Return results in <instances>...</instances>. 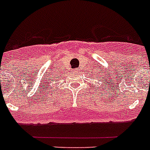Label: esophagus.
Instances as JSON below:
<instances>
[{
    "label": "esophagus",
    "mask_w": 150,
    "mask_h": 150,
    "mask_svg": "<svg viewBox=\"0 0 150 150\" xmlns=\"http://www.w3.org/2000/svg\"><path fill=\"white\" fill-rule=\"evenodd\" d=\"M79 71V70H75V71Z\"/></svg>",
    "instance_id": "esophagus-1"
}]
</instances>
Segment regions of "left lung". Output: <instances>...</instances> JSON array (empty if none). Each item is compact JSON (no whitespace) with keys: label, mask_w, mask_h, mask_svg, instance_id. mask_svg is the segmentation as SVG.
<instances>
[{"label":"left lung","mask_w":150,"mask_h":150,"mask_svg":"<svg viewBox=\"0 0 150 150\" xmlns=\"http://www.w3.org/2000/svg\"><path fill=\"white\" fill-rule=\"evenodd\" d=\"M103 79H104V78H103Z\"/></svg>","instance_id":"left-lung-1"}]
</instances>
